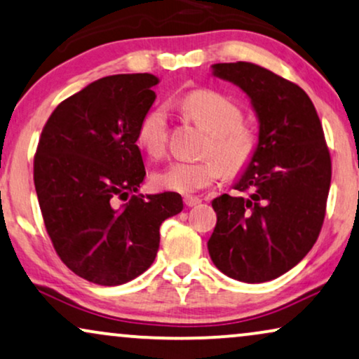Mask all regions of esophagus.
Returning <instances> with one entry per match:
<instances>
[{
	"instance_id": "34e87169",
	"label": "esophagus",
	"mask_w": 359,
	"mask_h": 359,
	"mask_svg": "<svg viewBox=\"0 0 359 359\" xmlns=\"http://www.w3.org/2000/svg\"><path fill=\"white\" fill-rule=\"evenodd\" d=\"M183 201H184V204L188 208H193V206H196V204L201 203V199L196 198V196H184Z\"/></svg>"
}]
</instances>
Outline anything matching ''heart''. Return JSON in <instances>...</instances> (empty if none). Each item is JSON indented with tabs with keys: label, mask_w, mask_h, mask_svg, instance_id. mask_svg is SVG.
I'll return each mask as SVG.
<instances>
[{
	"label": "heart",
	"mask_w": 359,
	"mask_h": 359,
	"mask_svg": "<svg viewBox=\"0 0 359 359\" xmlns=\"http://www.w3.org/2000/svg\"><path fill=\"white\" fill-rule=\"evenodd\" d=\"M183 109L194 123L209 135L198 161H173L153 175L158 189L189 194L214 183L224 171L241 175L257 150V135L242 123L241 107L214 90H194L184 97ZM168 140V115L163 107L148 111L138 127V145L151 158L165 155Z\"/></svg>",
	"instance_id": "b5f03b06"
}]
</instances>
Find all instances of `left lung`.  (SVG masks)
<instances>
[{"mask_svg": "<svg viewBox=\"0 0 359 359\" xmlns=\"http://www.w3.org/2000/svg\"><path fill=\"white\" fill-rule=\"evenodd\" d=\"M212 76L249 97L257 150L234 189L212 199L217 222L208 241L222 273L269 282L295 267L318 239L332 181L322 123L304 88L252 62L212 64Z\"/></svg>", "mask_w": 359, "mask_h": 359, "instance_id": "8db88e82", "label": "left lung"}]
</instances>
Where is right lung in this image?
<instances>
[{"label":"right lung","mask_w":359,"mask_h":359,"mask_svg":"<svg viewBox=\"0 0 359 359\" xmlns=\"http://www.w3.org/2000/svg\"><path fill=\"white\" fill-rule=\"evenodd\" d=\"M158 82L153 74L99 79L60 102L41 133L34 186L46 229L60 260L92 283L142 276L156 257L161 222L183 211L178 193L128 198L147 175L138 127Z\"/></svg>","instance_id":"1"}]
</instances>
